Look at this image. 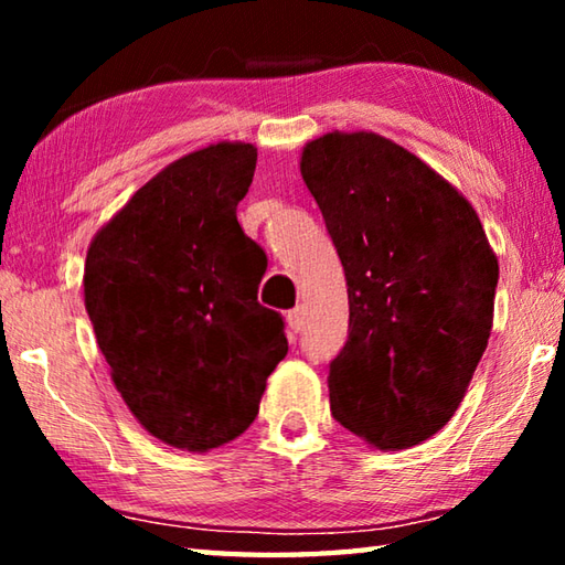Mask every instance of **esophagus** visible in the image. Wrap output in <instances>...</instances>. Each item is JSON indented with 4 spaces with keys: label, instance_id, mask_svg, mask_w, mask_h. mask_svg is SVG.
I'll list each match as a JSON object with an SVG mask.
<instances>
[{
    "label": "esophagus",
    "instance_id": "1",
    "mask_svg": "<svg viewBox=\"0 0 565 565\" xmlns=\"http://www.w3.org/2000/svg\"><path fill=\"white\" fill-rule=\"evenodd\" d=\"M286 323H289L291 333H299L303 329V309H301V306H296V309L286 313Z\"/></svg>",
    "mask_w": 565,
    "mask_h": 565
}]
</instances>
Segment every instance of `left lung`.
<instances>
[{
  "label": "left lung",
  "instance_id": "8db88e82",
  "mask_svg": "<svg viewBox=\"0 0 565 565\" xmlns=\"http://www.w3.org/2000/svg\"><path fill=\"white\" fill-rule=\"evenodd\" d=\"M349 286V341L329 366L331 414L381 451L451 420L489 347L499 259L476 209L408 149L329 131L301 151Z\"/></svg>",
  "mask_w": 565,
  "mask_h": 565
}]
</instances>
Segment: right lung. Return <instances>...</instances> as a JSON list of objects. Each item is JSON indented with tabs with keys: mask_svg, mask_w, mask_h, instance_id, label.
I'll list each match as a JSON object with an SVG mask.
<instances>
[{
	"mask_svg": "<svg viewBox=\"0 0 565 565\" xmlns=\"http://www.w3.org/2000/svg\"><path fill=\"white\" fill-rule=\"evenodd\" d=\"M256 147L218 141L171 161L97 234L84 306L114 386L147 431L212 451L259 414L289 341L259 303L262 248L236 222Z\"/></svg>",
	"mask_w": 565,
	"mask_h": 565,
	"instance_id": "1",
	"label": "right lung"
}]
</instances>
